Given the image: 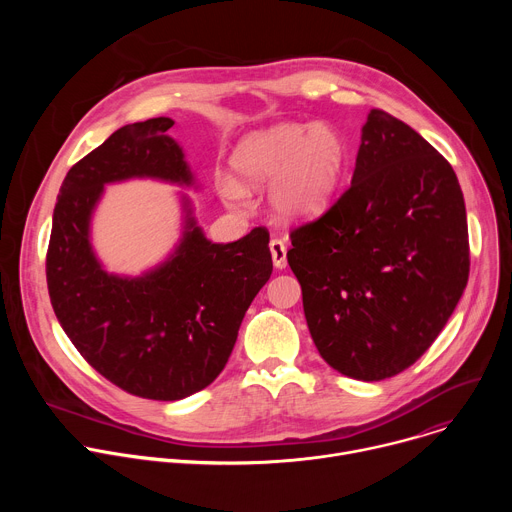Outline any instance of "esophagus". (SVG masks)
Listing matches in <instances>:
<instances>
[{"mask_svg": "<svg viewBox=\"0 0 512 512\" xmlns=\"http://www.w3.org/2000/svg\"><path fill=\"white\" fill-rule=\"evenodd\" d=\"M269 249H271V257H273V265L277 269H285V265H287V247H285V243L281 239H271Z\"/></svg>", "mask_w": 512, "mask_h": 512, "instance_id": "1", "label": "esophagus"}]
</instances>
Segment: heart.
<instances>
[{
	"instance_id": "heart-1",
	"label": "heart",
	"mask_w": 512,
	"mask_h": 512,
	"mask_svg": "<svg viewBox=\"0 0 512 512\" xmlns=\"http://www.w3.org/2000/svg\"><path fill=\"white\" fill-rule=\"evenodd\" d=\"M348 160L346 143L328 125L279 123L247 135L233 152V180L221 186L223 196L239 204L243 188H269L271 210L283 221H302L320 214L338 190Z\"/></svg>"
}]
</instances>
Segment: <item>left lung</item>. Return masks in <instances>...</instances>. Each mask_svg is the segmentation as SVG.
I'll return each instance as SVG.
<instances>
[{
  "mask_svg": "<svg viewBox=\"0 0 512 512\" xmlns=\"http://www.w3.org/2000/svg\"><path fill=\"white\" fill-rule=\"evenodd\" d=\"M320 356L358 381L409 369L458 306L470 273L462 188L415 129L371 109L350 186L289 233Z\"/></svg>",
  "mask_w": 512,
  "mask_h": 512,
  "instance_id": "1",
  "label": "left lung"
}]
</instances>
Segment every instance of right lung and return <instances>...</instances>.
<instances>
[{"mask_svg":"<svg viewBox=\"0 0 512 512\" xmlns=\"http://www.w3.org/2000/svg\"><path fill=\"white\" fill-rule=\"evenodd\" d=\"M172 125L170 117L125 125L68 170L46 255L50 304L70 342L107 381L154 401L184 399L221 375L273 271L267 229L212 243L186 198L184 235L168 261L139 277L101 267L89 227L105 184L194 182L182 148L166 135Z\"/></svg>","mask_w":512,"mask_h":512,"instance_id":"right-lung-1","label":"right lung"}]
</instances>
